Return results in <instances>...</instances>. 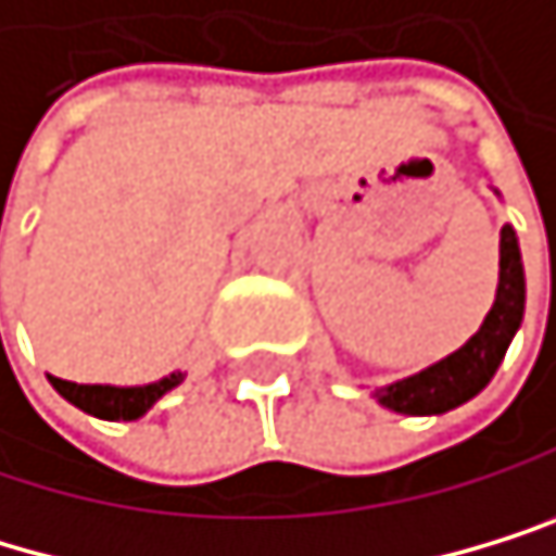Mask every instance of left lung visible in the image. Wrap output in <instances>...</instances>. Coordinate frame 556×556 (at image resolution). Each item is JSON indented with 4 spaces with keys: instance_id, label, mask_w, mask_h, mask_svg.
<instances>
[{
    "instance_id": "left-lung-1",
    "label": "left lung",
    "mask_w": 556,
    "mask_h": 556,
    "mask_svg": "<svg viewBox=\"0 0 556 556\" xmlns=\"http://www.w3.org/2000/svg\"><path fill=\"white\" fill-rule=\"evenodd\" d=\"M527 307V276L523 260H519V242L516 231L506 225L503 239H498V287H495V304L485 314L482 328L475 331L458 352L447 358L427 365L424 372L406 376L400 382H390L376 390V400L386 409L409 417H430V414H447V409L468 403L479 396L492 382L498 362L506 358V349L513 334L519 331Z\"/></svg>"
}]
</instances>
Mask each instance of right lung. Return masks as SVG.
<instances>
[{"mask_svg": "<svg viewBox=\"0 0 556 556\" xmlns=\"http://www.w3.org/2000/svg\"><path fill=\"white\" fill-rule=\"evenodd\" d=\"M180 379H184V372H170L150 386H77V382L50 376L53 390H58L67 403H74L77 409H85V414L102 417V420H139L163 393H170L174 386H180Z\"/></svg>", "mask_w": 556, "mask_h": 556, "instance_id": "obj_1", "label": "right lung"}]
</instances>
